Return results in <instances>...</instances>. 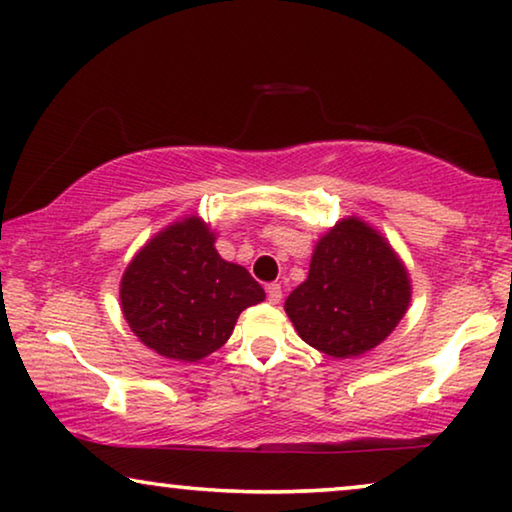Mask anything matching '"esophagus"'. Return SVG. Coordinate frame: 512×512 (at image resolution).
I'll return each mask as SVG.
<instances>
[{
  "label": "esophagus",
  "mask_w": 512,
  "mask_h": 512,
  "mask_svg": "<svg viewBox=\"0 0 512 512\" xmlns=\"http://www.w3.org/2000/svg\"><path fill=\"white\" fill-rule=\"evenodd\" d=\"M265 293H267V300H270L272 304H279L281 302V286L277 281L274 283H267L265 286Z\"/></svg>",
  "instance_id": "34e87169"
}]
</instances>
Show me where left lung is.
Instances as JSON below:
<instances>
[{
	"instance_id": "left-lung-1",
	"label": "left lung",
	"mask_w": 512,
	"mask_h": 512,
	"mask_svg": "<svg viewBox=\"0 0 512 512\" xmlns=\"http://www.w3.org/2000/svg\"><path fill=\"white\" fill-rule=\"evenodd\" d=\"M410 304V279L393 249L357 217L318 242L311 270L286 300L297 334L329 357L380 345Z\"/></svg>"
}]
</instances>
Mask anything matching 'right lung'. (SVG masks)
<instances>
[{"label":"right lung","mask_w":512,"mask_h":512,"mask_svg":"<svg viewBox=\"0 0 512 512\" xmlns=\"http://www.w3.org/2000/svg\"><path fill=\"white\" fill-rule=\"evenodd\" d=\"M263 300L261 283L217 254L215 235L196 217L155 235L121 281L132 332L176 361H199L222 348L240 313Z\"/></svg>","instance_id":"add662e5"}]
</instances>
